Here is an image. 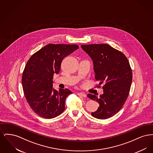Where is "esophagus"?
Masks as SVG:
<instances>
[{"mask_svg":"<svg viewBox=\"0 0 153 153\" xmlns=\"http://www.w3.org/2000/svg\"><path fill=\"white\" fill-rule=\"evenodd\" d=\"M78 96H82V97H85L87 96V95H85V94L84 93H82V92H79L77 94Z\"/></svg>","mask_w":153,"mask_h":153,"instance_id":"esophagus-1","label":"esophagus"}]
</instances>
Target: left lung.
Wrapping results in <instances>:
<instances>
[{
  "label": "left lung",
  "mask_w": 153,
  "mask_h": 153,
  "mask_svg": "<svg viewBox=\"0 0 153 153\" xmlns=\"http://www.w3.org/2000/svg\"><path fill=\"white\" fill-rule=\"evenodd\" d=\"M81 47L93 61L95 79L100 81L99 85L104 83V93L99 97L88 94V97L99 104L91 115L99 119H108L121 109L128 97L132 79L130 63L123 53L108 44L82 45Z\"/></svg>",
  "instance_id": "left-lung-1"
}]
</instances>
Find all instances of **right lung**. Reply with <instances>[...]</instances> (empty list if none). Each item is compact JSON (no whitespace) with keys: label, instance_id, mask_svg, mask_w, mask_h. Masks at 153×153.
Here are the masks:
<instances>
[{"label":"right lung","instance_id":"1","mask_svg":"<svg viewBox=\"0 0 153 153\" xmlns=\"http://www.w3.org/2000/svg\"><path fill=\"white\" fill-rule=\"evenodd\" d=\"M79 49L77 45L48 44L33 54L22 74L25 96L31 108L46 119L57 117L65 110L68 89L53 88L54 73L58 74L63 59Z\"/></svg>","mask_w":153,"mask_h":153}]
</instances>
